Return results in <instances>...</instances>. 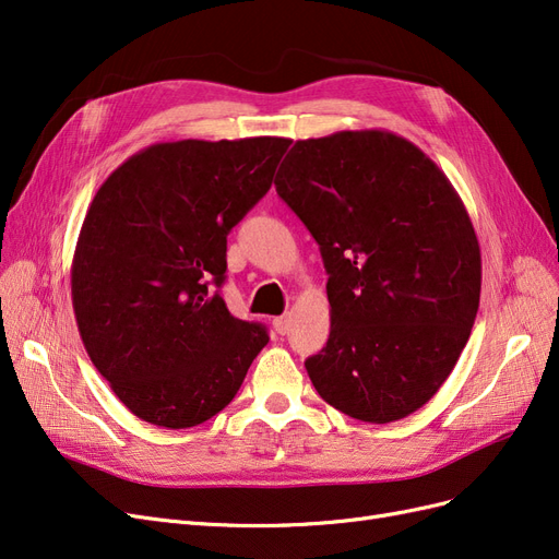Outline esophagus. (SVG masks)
I'll use <instances>...</instances> for the list:
<instances>
[{
  "label": "esophagus",
  "instance_id": "34e87169",
  "mask_svg": "<svg viewBox=\"0 0 559 559\" xmlns=\"http://www.w3.org/2000/svg\"><path fill=\"white\" fill-rule=\"evenodd\" d=\"M273 326H275V331H277L280 335H284V333H289V329H292V317H289V314H282V317H275V319H273Z\"/></svg>",
  "mask_w": 559,
  "mask_h": 559
}]
</instances>
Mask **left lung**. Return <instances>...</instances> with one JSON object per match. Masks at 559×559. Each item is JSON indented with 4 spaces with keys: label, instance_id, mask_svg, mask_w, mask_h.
Instances as JSON below:
<instances>
[{
    "label": "left lung",
    "instance_id": "obj_1",
    "mask_svg": "<svg viewBox=\"0 0 559 559\" xmlns=\"http://www.w3.org/2000/svg\"><path fill=\"white\" fill-rule=\"evenodd\" d=\"M329 273V343L306 361L335 411L386 425L452 373L480 302V245L462 198L386 130L298 140L275 179Z\"/></svg>",
    "mask_w": 559,
    "mask_h": 559
}]
</instances>
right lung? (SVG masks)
I'll return each mask as SVG.
<instances>
[{
    "label": "right lung",
    "mask_w": 559,
    "mask_h": 559,
    "mask_svg": "<svg viewBox=\"0 0 559 559\" xmlns=\"http://www.w3.org/2000/svg\"><path fill=\"white\" fill-rule=\"evenodd\" d=\"M292 140L151 144L107 177L83 218L72 306L91 361L148 425H202L267 345L218 294L226 238L273 183Z\"/></svg>",
    "instance_id": "1"
}]
</instances>
